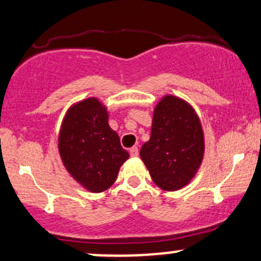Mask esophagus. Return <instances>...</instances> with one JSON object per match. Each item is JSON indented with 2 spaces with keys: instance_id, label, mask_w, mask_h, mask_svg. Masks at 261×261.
<instances>
[{
  "instance_id": "obj_1",
  "label": "esophagus",
  "mask_w": 261,
  "mask_h": 261,
  "mask_svg": "<svg viewBox=\"0 0 261 261\" xmlns=\"http://www.w3.org/2000/svg\"><path fill=\"white\" fill-rule=\"evenodd\" d=\"M130 154L133 157L139 156V148H137V146H134V147L130 148Z\"/></svg>"
}]
</instances>
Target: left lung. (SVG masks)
<instances>
[{"label": "left lung", "mask_w": 261, "mask_h": 261, "mask_svg": "<svg viewBox=\"0 0 261 261\" xmlns=\"http://www.w3.org/2000/svg\"><path fill=\"white\" fill-rule=\"evenodd\" d=\"M204 133L198 114L185 99L167 94L153 109L151 136L140 157L161 190L173 192L196 177L204 157Z\"/></svg>", "instance_id": "8db88e82"}]
</instances>
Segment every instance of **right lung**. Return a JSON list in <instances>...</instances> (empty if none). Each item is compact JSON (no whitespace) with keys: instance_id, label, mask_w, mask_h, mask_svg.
<instances>
[{"instance_id":"right-lung-1","label":"right lung","mask_w":261,"mask_h":261,"mask_svg":"<svg viewBox=\"0 0 261 261\" xmlns=\"http://www.w3.org/2000/svg\"><path fill=\"white\" fill-rule=\"evenodd\" d=\"M58 151L68 173L91 193H101L116 181L130 154L109 125L108 108L88 98L68 109L61 125Z\"/></svg>"}]
</instances>
